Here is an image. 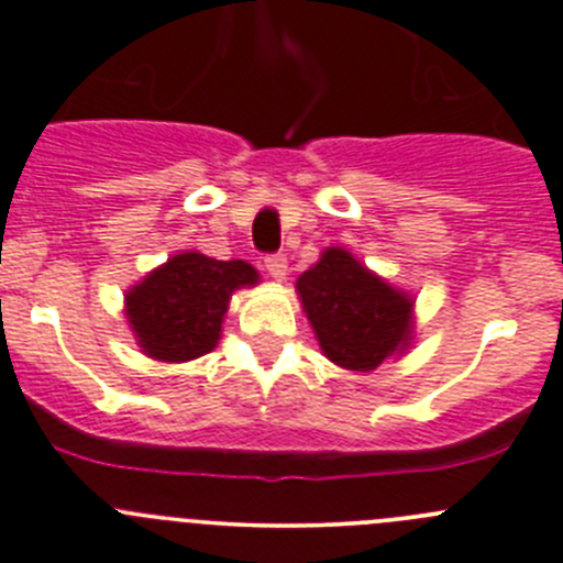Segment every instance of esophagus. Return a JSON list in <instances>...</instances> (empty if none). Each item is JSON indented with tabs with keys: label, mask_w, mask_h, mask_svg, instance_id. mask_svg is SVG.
<instances>
[{
	"label": "esophagus",
	"mask_w": 563,
	"mask_h": 563,
	"mask_svg": "<svg viewBox=\"0 0 563 563\" xmlns=\"http://www.w3.org/2000/svg\"><path fill=\"white\" fill-rule=\"evenodd\" d=\"M264 266H266V272L275 277V280H283V277L288 275V264H286V257H283V255H266Z\"/></svg>",
	"instance_id": "esophagus-1"
}]
</instances>
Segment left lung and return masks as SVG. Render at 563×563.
<instances>
[{
  "label": "left lung",
  "mask_w": 563,
  "mask_h": 563,
  "mask_svg": "<svg viewBox=\"0 0 563 563\" xmlns=\"http://www.w3.org/2000/svg\"><path fill=\"white\" fill-rule=\"evenodd\" d=\"M297 294L322 353L335 366L372 372L411 341L413 299L341 246H328L319 264L299 275Z\"/></svg>",
  "instance_id": "obj_1"
}]
</instances>
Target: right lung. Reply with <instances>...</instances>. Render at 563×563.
Wrapping results in <instances>:
<instances>
[{"mask_svg": "<svg viewBox=\"0 0 563 563\" xmlns=\"http://www.w3.org/2000/svg\"><path fill=\"white\" fill-rule=\"evenodd\" d=\"M255 283L246 261L180 252L124 294V313L144 355L183 364L217 346L233 291Z\"/></svg>", "mask_w": 563, "mask_h": 563, "instance_id": "1", "label": "right lung"}]
</instances>
